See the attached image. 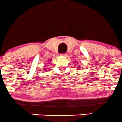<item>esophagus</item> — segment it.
<instances>
[{
    "instance_id": "1",
    "label": "esophagus",
    "mask_w": 122,
    "mask_h": 122,
    "mask_svg": "<svg viewBox=\"0 0 122 122\" xmlns=\"http://www.w3.org/2000/svg\"><path fill=\"white\" fill-rule=\"evenodd\" d=\"M61 56H66V55H67V54H66V53H61Z\"/></svg>"
}]
</instances>
